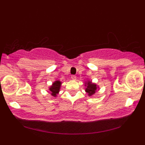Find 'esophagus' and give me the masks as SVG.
I'll use <instances>...</instances> for the list:
<instances>
[{"instance_id":"obj_1","label":"esophagus","mask_w":145,"mask_h":145,"mask_svg":"<svg viewBox=\"0 0 145 145\" xmlns=\"http://www.w3.org/2000/svg\"><path fill=\"white\" fill-rule=\"evenodd\" d=\"M71 79H73V80H76V76H75V75H71Z\"/></svg>"}]
</instances>
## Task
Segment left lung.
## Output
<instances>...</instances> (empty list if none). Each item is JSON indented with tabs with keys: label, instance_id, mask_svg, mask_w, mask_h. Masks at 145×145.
Here are the masks:
<instances>
[{
	"label": "left lung",
	"instance_id": "1",
	"mask_svg": "<svg viewBox=\"0 0 145 145\" xmlns=\"http://www.w3.org/2000/svg\"><path fill=\"white\" fill-rule=\"evenodd\" d=\"M86 84L87 85L86 86L85 84V86H87V87L86 88L85 91L89 94V96L93 95L95 93V91L97 90V85L95 84H93L92 82L89 81V82H87V84Z\"/></svg>",
	"mask_w": 145,
	"mask_h": 145
}]
</instances>
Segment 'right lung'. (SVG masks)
<instances>
[{
  "label": "right lung",
  "mask_w": 145,
  "mask_h": 145,
  "mask_svg": "<svg viewBox=\"0 0 145 145\" xmlns=\"http://www.w3.org/2000/svg\"><path fill=\"white\" fill-rule=\"evenodd\" d=\"M61 82L59 80H56L52 84V85L50 88V91H51V95L54 97H56V95L59 93L60 91V87H61Z\"/></svg>",
  "instance_id": "1"
}]
</instances>
